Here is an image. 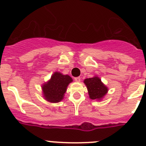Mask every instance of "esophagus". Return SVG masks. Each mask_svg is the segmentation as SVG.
Here are the masks:
<instances>
[{
  "label": "esophagus",
  "instance_id": "1",
  "mask_svg": "<svg viewBox=\"0 0 146 146\" xmlns=\"http://www.w3.org/2000/svg\"><path fill=\"white\" fill-rule=\"evenodd\" d=\"M74 80L76 81V82H80V81H81V78H80V77H76L74 78Z\"/></svg>",
  "mask_w": 146,
  "mask_h": 146
}]
</instances>
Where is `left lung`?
I'll return each instance as SVG.
<instances>
[{"label": "left lung", "mask_w": 146, "mask_h": 146, "mask_svg": "<svg viewBox=\"0 0 146 146\" xmlns=\"http://www.w3.org/2000/svg\"><path fill=\"white\" fill-rule=\"evenodd\" d=\"M88 91L89 97L92 99H100L107 94V87L102 84L101 79L98 77L90 78L84 80Z\"/></svg>", "instance_id": "1"}]
</instances>
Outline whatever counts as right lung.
<instances>
[{
	"label": "right lung",
	"instance_id": "1",
	"mask_svg": "<svg viewBox=\"0 0 146 146\" xmlns=\"http://www.w3.org/2000/svg\"><path fill=\"white\" fill-rule=\"evenodd\" d=\"M72 81L71 78L68 75L65 76L58 72L54 73L51 79L42 86L43 94L46 100L50 102H60L63 99L67 86Z\"/></svg>",
	"mask_w": 146,
	"mask_h": 146
}]
</instances>
